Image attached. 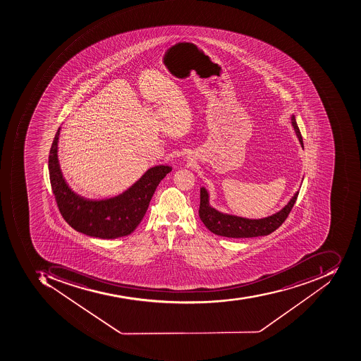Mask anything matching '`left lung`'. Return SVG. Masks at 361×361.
Wrapping results in <instances>:
<instances>
[{"instance_id": "8db88e82", "label": "left lung", "mask_w": 361, "mask_h": 361, "mask_svg": "<svg viewBox=\"0 0 361 361\" xmlns=\"http://www.w3.org/2000/svg\"><path fill=\"white\" fill-rule=\"evenodd\" d=\"M291 124L295 132L298 142L304 149L303 140L295 116L292 115ZM303 181V179H302ZM298 191L293 194V197L284 205L280 211L274 214L269 215L262 219H247V217L237 216V215L228 214L224 212L219 211L209 204V194L205 188H201V202H200L199 214L203 224L219 236L229 237V238H250V237L267 236L271 234L278 227L281 226L286 221L288 213L291 212Z\"/></svg>"}]
</instances>
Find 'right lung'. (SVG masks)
Listing matches in <instances>:
<instances>
[{
  "label": "right lung",
  "mask_w": 361,
  "mask_h": 361,
  "mask_svg": "<svg viewBox=\"0 0 361 361\" xmlns=\"http://www.w3.org/2000/svg\"><path fill=\"white\" fill-rule=\"evenodd\" d=\"M58 128L50 148L48 169L56 202L65 221L75 231L90 237L114 239L132 234L146 214L154 191L172 168L154 166L118 195L87 199L70 188L58 159Z\"/></svg>",
  "instance_id": "add662e5"
}]
</instances>
